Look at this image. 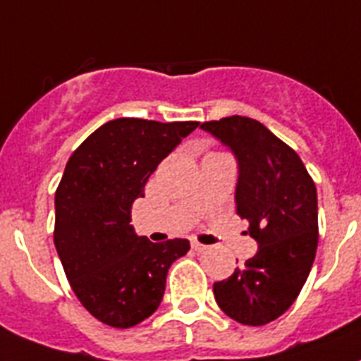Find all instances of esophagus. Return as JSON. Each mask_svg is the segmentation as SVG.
Returning <instances> with one entry per match:
<instances>
[{
  "label": "esophagus",
  "mask_w": 361,
  "mask_h": 361,
  "mask_svg": "<svg viewBox=\"0 0 361 361\" xmlns=\"http://www.w3.org/2000/svg\"><path fill=\"white\" fill-rule=\"evenodd\" d=\"M206 248H208V246H206V245H201V243H199V241H192V250L204 252Z\"/></svg>",
  "instance_id": "34e87169"
}]
</instances>
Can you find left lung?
I'll return each instance as SVG.
<instances>
[{"instance_id":"1","label":"left lung","mask_w":361,"mask_h":361,"mask_svg":"<svg viewBox=\"0 0 361 361\" xmlns=\"http://www.w3.org/2000/svg\"><path fill=\"white\" fill-rule=\"evenodd\" d=\"M201 128L235 153V212L259 245L228 279L214 283L215 301L237 323L261 327L290 309L312 269L316 184L300 155L257 120L233 115Z\"/></svg>"}]
</instances>
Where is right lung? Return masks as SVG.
Instances as JSON below:
<instances>
[{
  "mask_svg": "<svg viewBox=\"0 0 361 361\" xmlns=\"http://www.w3.org/2000/svg\"><path fill=\"white\" fill-rule=\"evenodd\" d=\"M199 122L116 118L80 144L54 195V246L78 301L98 322L129 329L159 309L168 269L188 239L151 243L131 206L162 159Z\"/></svg>",
  "mask_w": 361,
  "mask_h": 361,
  "instance_id": "obj_1",
  "label": "right lung"
}]
</instances>
